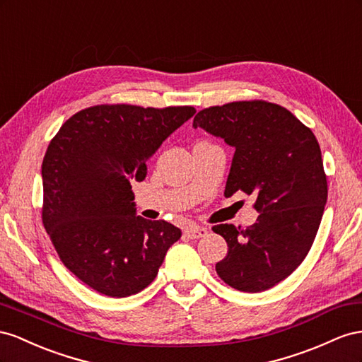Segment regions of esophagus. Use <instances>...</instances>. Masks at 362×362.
<instances>
[{
  "mask_svg": "<svg viewBox=\"0 0 362 362\" xmlns=\"http://www.w3.org/2000/svg\"><path fill=\"white\" fill-rule=\"evenodd\" d=\"M1 194V192H0ZM185 235L188 236L191 240H197L202 238V236L208 235V230H206V227H200V226H191L188 227L187 230H185Z\"/></svg>",
  "mask_w": 362,
  "mask_h": 362,
  "instance_id": "1",
  "label": "esophagus"
}]
</instances>
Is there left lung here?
Returning <instances> with one entry per match:
<instances>
[{"label": "left lung", "instance_id": "8db88e82", "mask_svg": "<svg viewBox=\"0 0 362 362\" xmlns=\"http://www.w3.org/2000/svg\"><path fill=\"white\" fill-rule=\"evenodd\" d=\"M192 127L235 148L224 195L253 194L259 212L247 229L214 227L229 247L215 270L235 290L265 291L290 276L314 243L327 200L322 150L290 110L262 100L203 109Z\"/></svg>", "mask_w": 362, "mask_h": 362}]
</instances>
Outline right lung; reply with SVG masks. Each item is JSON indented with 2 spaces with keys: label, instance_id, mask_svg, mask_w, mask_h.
<instances>
[{
  "label": "right lung",
  "instance_id": "1",
  "mask_svg": "<svg viewBox=\"0 0 362 362\" xmlns=\"http://www.w3.org/2000/svg\"><path fill=\"white\" fill-rule=\"evenodd\" d=\"M195 113L101 105L72 115L42 162V221L60 261L92 290L127 297L158 276L182 230L136 215L130 180L142 182L147 160Z\"/></svg>",
  "mask_w": 362,
  "mask_h": 362
}]
</instances>
